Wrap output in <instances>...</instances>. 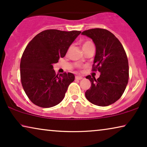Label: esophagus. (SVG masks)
<instances>
[{"label": "esophagus", "instance_id": "1", "mask_svg": "<svg viewBox=\"0 0 147 147\" xmlns=\"http://www.w3.org/2000/svg\"><path fill=\"white\" fill-rule=\"evenodd\" d=\"M83 79V78L82 77H80V76H76V80H81Z\"/></svg>", "mask_w": 147, "mask_h": 147}]
</instances>
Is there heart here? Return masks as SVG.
<instances>
[{
    "label": "heart",
    "instance_id": "obj_1",
    "mask_svg": "<svg viewBox=\"0 0 147 147\" xmlns=\"http://www.w3.org/2000/svg\"><path fill=\"white\" fill-rule=\"evenodd\" d=\"M90 43H92L91 41H85L84 42V43H83V45H82V47H85V46H86V45H89V44H90Z\"/></svg>",
    "mask_w": 147,
    "mask_h": 147
}]
</instances>
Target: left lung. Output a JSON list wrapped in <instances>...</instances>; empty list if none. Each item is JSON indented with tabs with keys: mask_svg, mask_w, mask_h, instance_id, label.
<instances>
[{
	"mask_svg": "<svg viewBox=\"0 0 147 147\" xmlns=\"http://www.w3.org/2000/svg\"><path fill=\"white\" fill-rule=\"evenodd\" d=\"M82 34L95 43L96 52L92 70L100 72L97 80L86 76L92 86L86 92V97L96 106H109L120 99L127 86L129 67L125 50L115 35L106 29L95 28Z\"/></svg>",
	"mask_w": 147,
	"mask_h": 147,
	"instance_id": "1",
	"label": "left lung"
}]
</instances>
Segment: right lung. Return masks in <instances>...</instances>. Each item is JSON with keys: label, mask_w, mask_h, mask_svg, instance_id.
Listing matches in <instances>:
<instances>
[{"label": "right lung", "mask_w": 147, "mask_h": 147, "mask_svg": "<svg viewBox=\"0 0 147 147\" xmlns=\"http://www.w3.org/2000/svg\"><path fill=\"white\" fill-rule=\"evenodd\" d=\"M80 33L79 31L45 30L28 43L21 59L20 74L24 91L34 104L50 108L63 99L75 76L69 72L56 75L53 65L65 55Z\"/></svg>", "instance_id": "add662e5"}]
</instances>
